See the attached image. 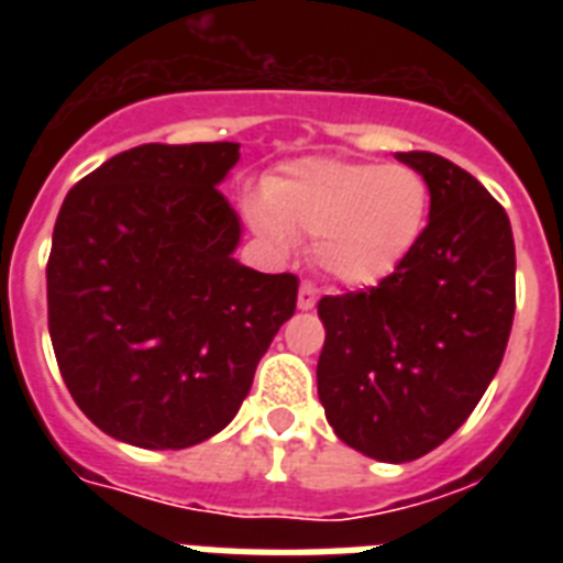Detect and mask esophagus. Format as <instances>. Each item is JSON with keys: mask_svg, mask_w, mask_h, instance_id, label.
Masks as SVG:
<instances>
[{"mask_svg": "<svg viewBox=\"0 0 563 563\" xmlns=\"http://www.w3.org/2000/svg\"><path fill=\"white\" fill-rule=\"evenodd\" d=\"M318 303V289L312 283H300V291H298V307L300 309H316Z\"/></svg>", "mask_w": 563, "mask_h": 563, "instance_id": "34e87169", "label": "esophagus"}]
</instances>
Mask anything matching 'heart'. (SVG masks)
Listing matches in <instances>:
<instances>
[{
	"instance_id": "1",
	"label": "heart",
	"mask_w": 563,
	"mask_h": 563,
	"mask_svg": "<svg viewBox=\"0 0 563 563\" xmlns=\"http://www.w3.org/2000/svg\"><path fill=\"white\" fill-rule=\"evenodd\" d=\"M245 219L274 254L312 236V260L333 280L374 286L406 263L429 219V184L402 163L307 157L245 198Z\"/></svg>"
}]
</instances>
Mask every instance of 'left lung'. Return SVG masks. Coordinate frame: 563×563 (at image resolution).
<instances>
[{"label": "left lung", "instance_id": "8db88e82", "mask_svg": "<svg viewBox=\"0 0 563 563\" xmlns=\"http://www.w3.org/2000/svg\"><path fill=\"white\" fill-rule=\"evenodd\" d=\"M429 184V224L406 263L371 289L318 300V397L344 444L411 462L444 444L497 374L515 321V236L471 172L397 154Z\"/></svg>", "mask_w": 563, "mask_h": 563}]
</instances>
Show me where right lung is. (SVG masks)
<instances>
[{
	"mask_svg": "<svg viewBox=\"0 0 563 563\" xmlns=\"http://www.w3.org/2000/svg\"><path fill=\"white\" fill-rule=\"evenodd\" d=\"M239 143L136 145L69 189L46 265L48 335L78 409L143 450L228 427L298 277L233 260L242 228L219 192Z\"/></svg>",
	"mask_w": 563,
	"mask_h": 563,
	"instance_id": "right-lung-1",
	"label": "right lung"
}]
</instances>
